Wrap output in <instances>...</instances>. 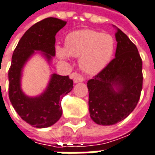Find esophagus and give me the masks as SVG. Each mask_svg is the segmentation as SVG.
I'll use <instances>...</instances> for the list:
<instances>
[{
    "label": "esophagus",
    "mask_w": 155,
    "mask_h": 155,
    "mask_svg": "<svg viewBox=\"0 0 155 155\" xmlns=\"http://www.w3.org/2000/svg\"><path fill=\"white\" fill-rule=\"evenodd\" d=\"M71 78H73V80H74V83H78V82H82V81H84V77H83V75L81 74H76V73H73V74H71Z\"/></svg>",
    "instance_id": "obj_1"
}]
</instances>
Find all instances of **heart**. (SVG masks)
<instances>
[{
    "mask_svg": "<svg viewBox=\"0 0 155 155\" xmlns=\"http://www.w3.org/2000/svg\"><path fill=\"white\" fill-rule=\"evenodd\" d=\"M113 38L91 29H82L69 33L65 38V48L57 45L55 53L63 60L70 56L80 58V67L84 72L96 74L103 70L114 52Z\"/></svg>",
    "mask_w": 155,
    "mask_h": 155,
    "instance_id": "b5f03b06",
    "label": "heart"
}]
</instances>
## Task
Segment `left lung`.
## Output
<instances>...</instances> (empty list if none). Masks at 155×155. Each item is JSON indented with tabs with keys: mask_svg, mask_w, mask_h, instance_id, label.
<instances>
[{
	"mask_svg": "<svg viewBox=\"0 0 155 155\" xmlns=\"http://www.w3.org/2000/svg\"><path fill=\"white\" fill-rule=\"evenodd\" d=\"M115 58L89 80V111L99 125H113L125 119L138 104L143 88V63L136 45L120 29Z\"/></svg>",
	"mask_w": 155,
	"mask_h": 155,
	"instance_id": "1",
	"label": "left lung"
}]
</instances>
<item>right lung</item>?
<instances>
[{"instance_id":"right-lung-1","label":"right lung","mask_w":155,"mask_h":155,"mask_svg":"<svg viewBox=\"0 0 155 155\" xmlns=\"http://www.w3.org/2000/svg\"><path fill=\"white\" fill-rule=\"evenodd\" d=\"M67 22L48 17L37 22L25 32L18 42L8 70L9 99L22 120L35 127L54 125L62 116L61 98L71 91L73 81L69 75L53 74L46 91L37 97H29L21 89V70L34 50L44 52L48 61L55 55V35Z\"/></svg>"}]
</instances>
